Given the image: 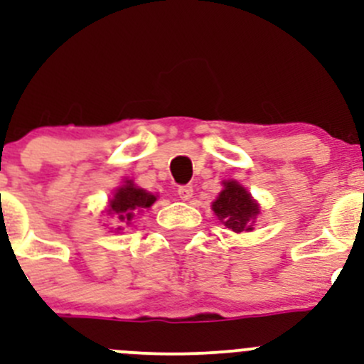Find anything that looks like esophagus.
I'll return each instance as SVG.
<instances>
[{"instance_id":"esophagus-1","label":"esophagus","mask_w":364,"mask_h":364,"mask_svg":"<svg viewBox=\"0 0 364 364\" xmlns=\"http://www.w3.org/2000/svg\"><path fill=\"white\" fill-rule=\"evenodd\" d=\"M177 194H178V198H181V200H183V201L191 200V198H193V187H191V186L178 187Z\"/></svg>"}]
</instances>
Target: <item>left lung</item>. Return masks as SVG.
I'll return each mask as SVG.
<instances>
[{"label":"left lung","mask_w":364,"mask_h":364,"mask_svg":"<svg viewBox=\"0 0 364 364\" xmlns=\"http://www.w3.org/2000/svg\"><path fill=\"white\" fill-rule=\"evenodd\" d=\"M212 210L219 221L235 233L253 232L260 215V203L237 181H223V189L212 201Z\"/></svg>","instance_id":"1"}]
</instances>
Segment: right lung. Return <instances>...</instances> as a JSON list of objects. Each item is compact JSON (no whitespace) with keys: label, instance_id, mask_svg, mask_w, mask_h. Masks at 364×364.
Masks as SVG:
<instances>
[{"label":"right lung","instance_id":"1","mask_svg":"<svg viewBox=\"0 0 364 364\" xmlns=\"http://www.w3.org/2000/svg\"><path fill=\"white\" fill-rule=\"evenodd\" d=\"M156 194L141 189L134 183V181L125 178L120 187H117L113 196L107 200V207L104 208L107 218L113 219L114 232H122L125 226L132 225V219L141 212L149 210L156 203Z\"/></svg>","mask_w":364,"mask_h":364}]
</instances>
